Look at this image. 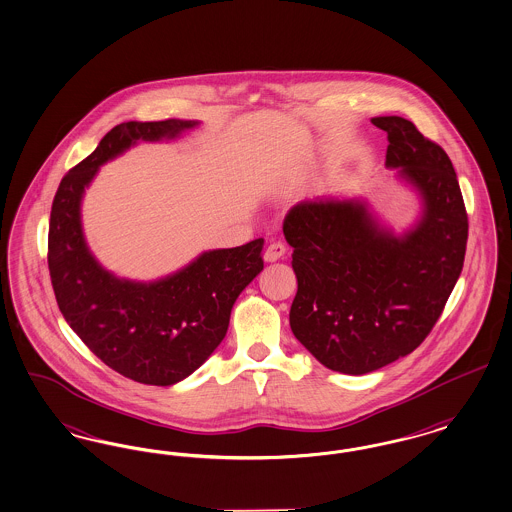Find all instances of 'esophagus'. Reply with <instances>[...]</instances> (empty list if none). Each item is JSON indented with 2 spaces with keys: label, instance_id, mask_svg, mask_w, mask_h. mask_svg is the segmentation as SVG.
I'll use <instances>...</instances> for the list:
<instances>
[{
  "label": "esophagus",
  "instance_id": "34e87169",
  "mask_svg": "<svg viewBox=\"0 0 512 512\" xmlns=\"http://www.w3.org/2000/svg\"><path fill=\"white\" fill-rule=\"evenodd\" d=\"M284 255H286V246L282 242H270L265 249L266 263H276L284 259Z\"/></svg>",
  "mask_w": 512,
  "mask_h": 512
}]
</instances>
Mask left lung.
Returning a JSON list of instances; mask_svg holds the SVG:
<instances>
[{
  "label": "left lung",
  "mask_w": 512,
  "mask_h": 512,
  "mask_svg": "<svg viewBox=\"0 0 512 512\" xmlns=\"http://www.w3.org/2000/svg\"><path fill=\"white\" fill-rule=\"evenodd\" d=\"M387 165L402 167L425 202L398 238L358 202H301L287 211L297 295L289 326L326 368L364 375L419 347L463 270L469 217L450 156L400 116H379Z\"/></svg>",
  "instance_id": "1"
}]
</instances>
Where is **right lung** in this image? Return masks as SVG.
Segmentation results:
<instances>
[{
    "instance_id": "add662e5",
    "label": "right lung",
    "mask_w": 512,
    "mask_h": 512,
    "mask_svg": "<svg viewBox=\"0 0 512 512\" xmlns=\"http://www.w3.org/2000/svg\"><path fill=\"white\" fill-rule=\"evenodd\" d=\"M194 125L165 120L112 127L95 152L62 177L51 207L47 265L64 320L108 368L143 385L179 383L221 345L234 301L265 266V240L207 251L154 284L127 282L89 253L80 202L104 162L139 139H173Z\"/></svg>"
}]
</instances>
